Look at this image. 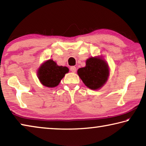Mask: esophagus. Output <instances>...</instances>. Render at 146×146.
Wrapping results in <instances>:
<instances>
[{
  "instance_id": "34e87169",
  "label": "esophagus",
  "mask_w": 146,
  "mask_h": 146,
  "mask_svg": "<svg viewBox=\"0 0 146 146\" xmlns=\"http://www.w3.org/2000/svg\"><path fill=\"white\" fill-rule=\"evenodd\" d=\"M70 70L72 71V72H76V67L75 66H71Z\"/></svg>"
}]
</instances>
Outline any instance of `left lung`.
Returning a JSON list of instances; mask_svg holds the SVG:
<instances>
[{
	"label": "left lung",
	"mask_w": 146,
	"mask_h": 146,
	"mask_svg": "<svg viewBox=\"0 0 146 146\" xmlns=\"http://www.w3.org/2000/svg\"><path fill=\"white\" fill-rule=\"evenodd\" d=\"M78 75L84 84L91 90H97L106 83L109 76V68L106 62L98 57L86 60L84 68H79Z\"/></svg>",
	"instance_id": "1"
}]
</instances>
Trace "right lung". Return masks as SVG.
<instances>
[{"instance_id":"right-lung-1","label":"right lung","mask_w":146,"mask_h":146,"mask_svg":"<svg viewBox=\"0 0 146 146\" xmlns=\"http://www.w3.org/2000/svg\"><path fill=\"white\" fill-rule=\"evenodd\" d=\"M69 69L64 66L56 65L53 60L44 62L38 70V77L44 86L53 88L58 86L60 80L68 73Z\"/></svg>"}]
</instances>
